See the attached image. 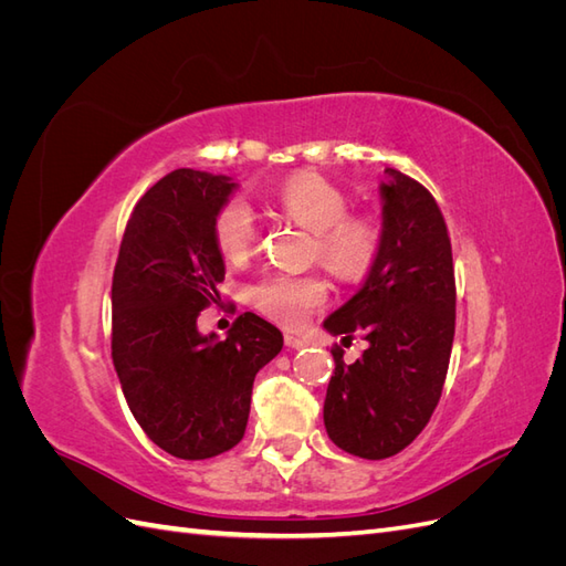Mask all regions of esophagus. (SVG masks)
Listing matches in <instances>:
<instances>
[{
  "label": "esophagus",
  "instance_id": "34e87169",
  "mask_svg": "<svg viewBox=\"0 0 566 566\" xmlns=\"http://www.w3.org/2000/svg\"><path fill=\"white\" fill-rule=\"evenodd\" d=\"M283 339H285V347H287V349H302V347H304V339H300V337H295V335H287V333H285Z\"/></svg>",
  "mask_w": 566,
  "mask_h": 566
}]
</instances>
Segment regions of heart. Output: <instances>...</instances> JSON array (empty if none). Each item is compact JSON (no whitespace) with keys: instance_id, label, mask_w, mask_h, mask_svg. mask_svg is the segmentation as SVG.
<instances>
[{"instance_id":"obj_1","label":"heart","mask_w":566,"mask_h":566,"mask_svg":"<svg viewBox=\"0 0 566 566\" xmlns=\"http://www.w3.org/2000/svg\"><path fill=\"white\" fill-rule=\"evenodd\" d=\"M276 208L316 235L314 254L335 276H366L382 250V224L373 214H347L349 198L318 175H295L276 193ZM214 243L229 262H245L260 245V224L243 198H231L214 217ZM328 297L318 276L271 273L250 290L252 304L283 325H297Z\"/></svg>"}]
</instances>
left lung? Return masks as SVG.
<instances>
[{
	"instance_id": "1",
	"label": "left lung",
	"mask_w": 566,
	"mask_h": 566,
	"mask_svg": "<svg viewBox=\"0 0 566 566\" xmlns=\"http://www.w3.org/2000/svg\"><path fill=\"white\" fill-rule=\"evenodd\" d=\"M382 250L358 293L323 321L331 335L361 333L354 364L333 349L323 403L335 447L366 460L397 455L430 422L455 333V279L447 221L422 184L385 169Z\"/></svg>"
}]
</instances>
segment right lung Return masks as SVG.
<instances>
[{"label":"right lung","mask_w":566,"mask_h":566,"mask_svg":"<svg viewBox=\"0 0 566 566\" xmlns=\"http://www.w3.org/2000/svg\"><path fill=\"white\" fill-rule=\"evenodd\" d=\"M235 188L188 167L163 177L136 202L113 273L119 385L148 439L181 460L214 458L243 439L254 375L283 349L276 325L252 312L227 339L198 331L227 273L214 217Z\"/></svg>","instance_id":"obj_1"}]
</instances>
